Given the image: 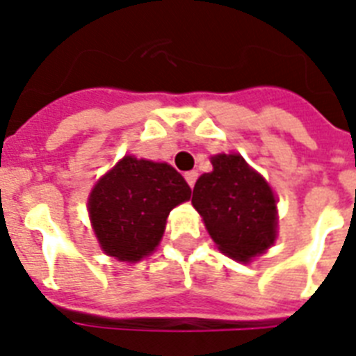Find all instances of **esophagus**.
I'll return each instance as SVG.
<instances>
[{
  "label": "esophagus",
  "mask_w": 356,
  "mask_h": 356,
  "mask_svg": "<svg viewBox=\"0 0 356 356\" xmlns=\"http://www.w3.org/2000/svg\"><path fill=\"white\" fill-rule=\"evenodd\" d=\"M184 179H186V183L190 184V188H193V184H195V181H197V172H186L184 173Z\"/></svg>",
  "instance_id": "1"
}]
</instances>
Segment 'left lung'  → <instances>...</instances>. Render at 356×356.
<instances>
[{"label":"left lung","mask_w":356,"mask_h":356,"mask_svg":"<svg viewBox=\"0 0 356 356\" xmlns=\"http://www.w3.org/2000/svg\"><path fill=\"white\" fill-rule=\"evenodd\" d=\"M211 164L213 172L197 179L192 204L220 252L246 262L273 244L277 199L241 155H215Z\"/></svg>","instance_id":"1"}]
</instances>
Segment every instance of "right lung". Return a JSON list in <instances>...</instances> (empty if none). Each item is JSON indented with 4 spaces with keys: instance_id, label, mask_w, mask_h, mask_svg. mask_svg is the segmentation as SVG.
Here are the masks:
<instances>
[{
    "instance_id": "right-lung-1",
    "label": "right lung",
    "mask_w": 356,
    "mask_h": 356,
    "mask_svg": "<svg viewBox=\"0 0 356 356\" xmlns=\"http://www.w3.org/2000/svg\"><path fill=\"white\" fill-rule=\"evenodd\" d=\"M190 195L184 177L170 164L122 157L88 201L103 252L119 261H141L159 244L170 211Z\"/></svg>"
}]
</instances>
